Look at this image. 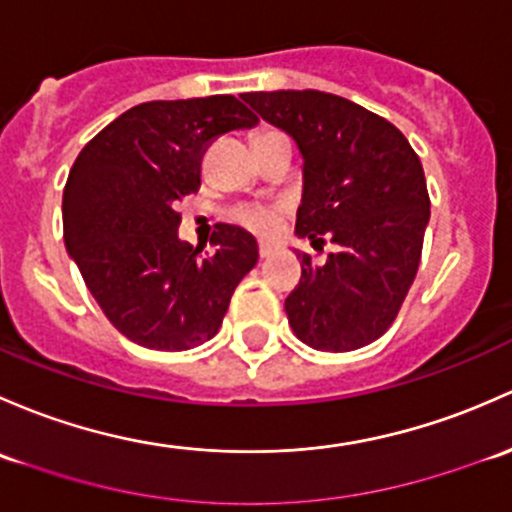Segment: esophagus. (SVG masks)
Here are the masks:
<instances>
[{
  "mask_svg": "<svg viewBox=\"0 0 512 512\" xmlns=\"http://www.w3.org/2000/svg\"><path fill=\"white\" fill-rule=\"evenodd\" d=\"M271 254H273V249H271V246H268V244L258 246V256H261V258H268Z\"/></svg>",
  "mask_w": 512,
  "mask_h": 512,
  "instance_id": "esophagus-1",
  "label": "esophagus"
}]
</instances>
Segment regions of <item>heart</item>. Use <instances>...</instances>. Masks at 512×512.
<instances>
[{"label": "heart", "mask_w": 512, "mask_h": 512, "mask_svg": "<svg viewBox=\"0 0 512 512\" xmlns=\"http://www.w3.org/2000/svg\"><path fill=\"white\" fill-rule=\"evenodd\" d=\"M234 219L256 234H268V231L276 229L278 214L271 207H244L234 214Z\"/></svg>", "instance_id": "1"}]
</instances>
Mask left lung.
<instances>
[{
	"label": "left lung",
	"instance_id": "obj_1",
	"mask_svg": "<svg viewBox=\"0 0 512 512\" xmlns=\"http://www.w3.org/2000/svg\"><path fill=\"white\" fill-rule=\"evenodd\" d=\"M241 98L303 155L295 234L337 244L323 266L298 254L303 276L286 298L295 337L325 352L370 345L394 323L419 268L429 224L419 155L389 120L333 93Z\"/></svg>",
	"mask_w": 512,
	"mask_h": 512
}]
</instances>
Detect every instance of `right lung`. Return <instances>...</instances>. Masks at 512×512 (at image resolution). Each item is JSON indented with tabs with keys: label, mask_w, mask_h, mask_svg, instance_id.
<instances>
[{
	"label": "right lung",
	"mask_w": 512,
	"mask_h": 512,
	"mask_svg": "<svg viewBox=\"0 0 512 512\" xmlns=\"http://www.w3.org/2000/svg\"><path fill=\"white\" fill-rule=\"evenodd\" d=\"M258 118L234 96L150 100L88 142L63 189V241L105 318L128 340L179 352L212 340L256 266L249 231L219 224L199 256L175 204L202 182L207 145Z\"/></svg>",
	"instance_id": "obj_1"
}]
</instances>
